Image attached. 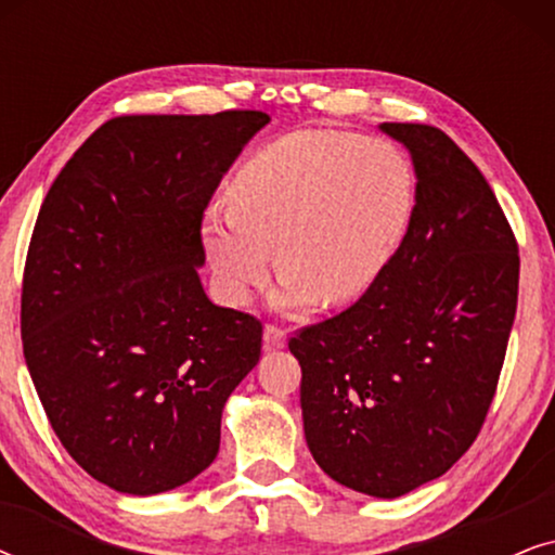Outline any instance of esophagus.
Wrapping results in <instances>:
<instances>
[{"instance_id": "1", "label": "esophagus", "mask_w": 555, "mask_h": 555, "mask_svg": "<svg viewBox=\"0 0 555 555\" xmlns=\"http://www.w3.org/2000/svg\"><path fill=\"white\" fill-rule=\"evenodd\" d=\"M262 340L268 348H283L287 344V333L283 328H278V325H264Z\"/></svg>"}]
</instances>
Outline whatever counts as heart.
Instances as JSON below:
<instances>
[{
    "label": "heart",
    "mask_w": 555,
    "mask_h": 555,
    "mask_svg": "<svg viewBox=\"0 0 555 555\" xmlns=\"http://www.w3.org/2000/svg\"><path fill=\"white\" fill-rule=\"evenodd\" d=\"M416 204L409 158L389 141L346 131H295L247 158L207 209L202 240L224 300L242 306L270 272L280 310L344 306L384 275Z\"/></svg>",
    "instance_id": "heart-1"
}]
</instances>
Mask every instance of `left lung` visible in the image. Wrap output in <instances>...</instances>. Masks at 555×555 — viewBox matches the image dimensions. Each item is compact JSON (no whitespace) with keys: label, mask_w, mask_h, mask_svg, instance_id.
Listing matches in <instances>:
<instances>
[{"label":"left lung","mask_w":555,"mask_h":555,"mask_svg":"<svg viewBox=\"0 0 555 555\" xmlns=\"http://www.w3.org/2000/svg\"><path fill=\"white\" fill-rule=\"evenodd\" d=\"M409 151L414 217L376 285L291 338L308 450L333 480L399 498L475 442L518 306L520 257L480 169L435 126L382 124Z\"/></svg>","instance_id":"8db88e82"}]
</instances>
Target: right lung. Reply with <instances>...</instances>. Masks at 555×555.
Returning <instances> with one entry per match:
<instances>
[{"label":"right lung","mask_w":555,"mask_h":555,"mask_svg":"<svg viewBox=\"0 0 555 555\" xmlns=\"http://www.w3.org/2000/svg\"><path fill=\"white\" fill-rule=\"evenodd\" d=\"M262 111L120 116L52 181L22 283L44 414L98 482L156 495L204 473L222 409L260 361L257 318L204 293L202 217Z\"/></svg>","instance_id":"right-lung-1"}]
</instances>
